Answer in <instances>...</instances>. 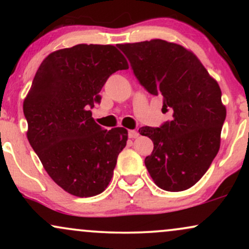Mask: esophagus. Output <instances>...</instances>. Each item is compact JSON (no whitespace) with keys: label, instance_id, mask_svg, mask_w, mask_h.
<instances>
[{"label":"esophagus","instance_id":"1","mask_svg":"<svg viewBox=\"0 0 249 249\" xmlns=\"http://www.w3.org/2000/svg\"><path fill=\"white\" fill-rule=\"evenodd\" d=\"M139 136V133L137 132L136 130H130L128 131V138H131V139H134V138H137V137Z\"/></svg>","mask_w":249,"mask_h":249}]
</instances>
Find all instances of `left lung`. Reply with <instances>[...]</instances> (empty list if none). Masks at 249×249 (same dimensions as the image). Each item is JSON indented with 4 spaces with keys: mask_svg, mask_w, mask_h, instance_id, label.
<instances>
[{
    "mask_svg": "<svg viewBox=\"0 0 249 249\" xmlns=\"http://www.w3.org/2000/svg\"><path fill=\"white\" fill-rule=\"evenodd\" d=\"M134 76L173 118L159 127L142 126L153 142L145 166L157 186L170 192L192 187L206 173L220 147L226 118L221 90L201 62L181 45L162 39L118 44Z\"/></svg>",
    "mask_w": 249,
    "mask_h": 249,
    "instance_id": "1",
    "label": "left lung"
}]
</instances>
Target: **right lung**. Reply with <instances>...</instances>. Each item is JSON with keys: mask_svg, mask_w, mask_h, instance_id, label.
Here are the masks:
<instances>
[{"mask_svg": "<svg viewBox=\"0 0 249 249\" xmlns=\"http://www.w3.org/2000/svg\"><path fill=\"white\" fill-rule=\"evenodd\" d=\"M128 69L113 45L78 44L50 53L23 103L28 141L58 186L87 198L102 193L125 147L127 130H103L90 108L112 73Z\"/></svg>", "mask_w": 249, "mask_h": 249, "instance_id": "add662e5", "label": "right lung"}]
</instances>
